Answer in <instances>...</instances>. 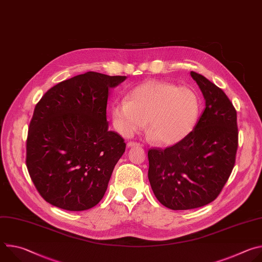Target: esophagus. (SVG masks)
Returning <instances> with one entry per match:
<instances>
[{
  "instance_id": "esophagus-1",
  "label": "esophagus",
  "mask_w": 262,
  "mask_h": 262,
  "mask_svg": "<svg viewBox=\"0 0 262 262\" xmlns=\"http://www.w3.org/2000/svg\"><path fill=\"white\" fill-rule=\"evenodd\" d=\"M126 145H127V147H134V146H139L140 144L137 142H128Z\"/></svg>"
}]
</instances>
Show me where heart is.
Instances as JSON below:
<instances>
[{
	"instance_id": "b5f03b06",
	"label": "heart",
	"mask_w": 262,
	"mask_h": 262,
	"mask_svg": "<svg viewBox=\"0 0 262 262\" xmlns=\"http://www.w3.org/2000/svg\"><path fill=\"white\" fill-rule=\"evenodd\" d=\"M201 110L198 93L163 81H148L136 87L129 99L116 102L112 110L113 124L123 137H132L146 126L156 140L174 144L195 127Z\"/></svg>"
}]
</instances>
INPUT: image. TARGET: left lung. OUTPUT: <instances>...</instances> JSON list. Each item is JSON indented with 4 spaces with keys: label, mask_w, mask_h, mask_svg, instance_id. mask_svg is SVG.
Segmentation results:
<instances>
[{
    "label": "left lung",
    "mask_w": 262,
    "mask_h": 262,
    "mask_svg": "<svg viewBox=\"0 0 262 262\" xmlns=\"http://www.w3.org/2000/svg\"><path fill=\"white\" fill-rule=\"evenodd\" d=\"M205 99L193 130L176 144L148 150V179L157 199L173 210L212 202L227 182L236 158V110L222 89L191 71Z\"/></svg>",
    "instance_id": "1"
}]
</instances>
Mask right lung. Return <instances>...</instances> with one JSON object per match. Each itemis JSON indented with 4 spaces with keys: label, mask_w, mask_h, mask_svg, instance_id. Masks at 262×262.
Instances as JSON below:
<instances>
[{
    "label": "right lung",
    "mask_w": 262,
    "mask_h": 262,
    "mask_svg": "<svg viewBox=\"0 0 262 262\" xmlns=\"http://www.w3.org/2000/svg\"><path fill=\"white\" fill-rule=\"evenodd\" d=\"M125 79L88 71L52 87L36 104L26 164L35 188L50 204L81 211L102 199L126 146L108 130V90Z\"/></svg>",
    "instance_id": "1"
}]
</instances>
